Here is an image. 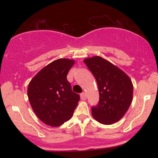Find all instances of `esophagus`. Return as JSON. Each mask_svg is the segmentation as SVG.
Here are the masks:
<instances>
[{"mask_svg": "<svg viewBox=\"0 0 158 158\" xmlns=\"http://www.w3.org/2000/svg\"><path fill=\"white\" fill-rule=\"evenodd\" d=\"M80 97H81V99H82V100H85V99H87L86 94H85V93H81L80 94Z\"/></svg>", "mask_w": 158, "mask_h": 158, "instance_id": "34e87169", "label": "esophagus"}]
</instances>
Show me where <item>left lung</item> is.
<instances>
[{
    "mask_svg": "<svg viewBox=\"0 0 158 158\" xmlns=\"http://www.w3.org/2000/svg\"><path fill=\"white\" fill-rule=\"evenodd\" d=\"M84 62L97 80L99 101L92 107V116L104 125H111L120 119L131 106L133 84L127 74L118 67L103 59L94 56Z\"/></svg>",
    "mask_w": 158,
    "mask_h": 158,
    "instance_id": "obj_1",
    "label": "left lung"
}]
</instances>
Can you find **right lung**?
<instances>
[{
    "instance_id": "right-lung-1",
    "label": "right lung",
    "mask_w": 158,
    "mask_h": 158,
    "mask_svg": "<svg viewBox=\"0 0 158 158\" xmlns=\"http://www.w3.org/2000/svg\"><path fill=\"white\" fill-rule=\"evenodd\" d=\"M75 61L59 59L45 66L29 83L27 95L39 118L50 126H60L72 117L80 97L67 79Z\"/></svg>"
}]
</instances>
